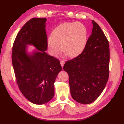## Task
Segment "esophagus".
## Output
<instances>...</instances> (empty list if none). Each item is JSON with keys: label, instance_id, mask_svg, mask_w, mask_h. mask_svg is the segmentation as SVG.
Returning a JSON list of instances; mask_svg holds the SVG:
<instances>
[{"label": "esophagus", "instance_id": "34e87169", "mask_svg": "<svg viewBox=\"0 0 124 124\" xmlns=\"http://www.w3.org/2000/svg\"><path fill=\"white\" fill-rule=\"evenodd\" d=\"M64 61H63V60H61L60 61V64H61V66H62V67L63 68V65H64Z\"/></svg>", "mask_w": 124, "mask_h": 124}]
</instances>
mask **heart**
I'll use <instances>...</instances> for the list:
<instances>
[{"mask_svg":"<svg viewBox=\"0 0 124 124\" xmlns=\"http://www.w3.org/2000/svg\"><path fill=\"white\" fill-rule=\"evenodd\" d=\"M87 31L80 22H66L55 28L48 38L47 45L51 54L56 56L61 47L70 57L78 56L84 51L87 43Z\"/></svg>","mask_w":124,"mask_h":124,"instance_id":"obj_1","label":"heart"}]
</instances>
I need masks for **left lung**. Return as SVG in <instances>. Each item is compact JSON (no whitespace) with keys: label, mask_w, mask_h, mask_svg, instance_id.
<instances>
[{"label":"left lung","mask_w":124,"mask_h":124,"mask_svg":"<svg viewBox=\"0 0 124 124\" xmlns=\"http://www.w3.org/2000/svg\"><path fill=\"white\" fill-rule=\"evenodd\" d=\"M93 29L84 51L68 61L63 69L69 75L71 95L81 104L94 102L103 91L109 78V41L94 21Z\"/></svg>","instance_id":"left-lung-1"}]
</instances>
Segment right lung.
I'll return each instance as SVG.
<instances>
[{"instance_id":"obj_1","label":"right lung","mask_w":124,"mask_h":124,"mask_svg":"<svg viewBox=\"0 0 124 124\" xmlns=\"http://www.w3.org/2000/svg\"><path fill=\"white\" fill-rule=\"evenodd\" d=\"M45 18H32L17 35L12 60L16 83L22 94L36 104L48 102L54 95V84L62 67L59 60L45 52L47 49ZM38 51L27 54L26 45Z\"/></svg>"}]
</instances>
